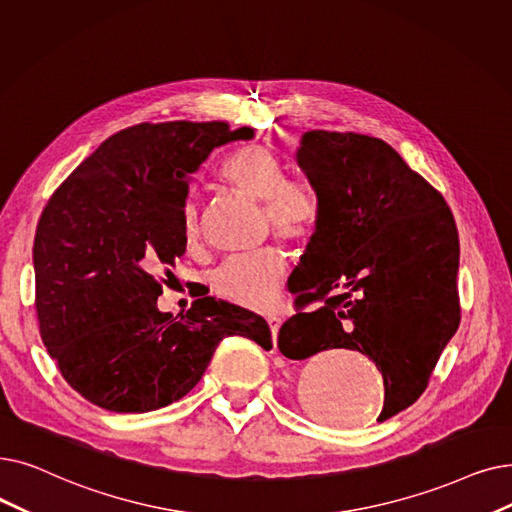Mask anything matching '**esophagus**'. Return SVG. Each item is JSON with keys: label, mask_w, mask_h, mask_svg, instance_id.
<instances>
[{"label": "esophagus", "mask_w": 512, "mask_h": 512, "mask_svg": "<svg viewBox=\"0 0 512 512\" xmlns=\"http://www.w3.org/2000/svg\"><path fill=\"white\" fill-rule=\"evenodd\" d=\"M268 324H270V330H272V337H274V341H276L278 328H280V318H278V316H268Z\"/></svg>", "instance_id": "1"}]
</instances>
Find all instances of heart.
<instances>
[{
    "label": "heart",
    "instance_id": "b5f03b06",
    "mask_svg": "<svg viewBox=\"0 0 512 512\" xmlns=\"http://www.w3.org/2000/svg\"><path fill=\"white\" fill-rule=\"evenodd\" d=\"M226 182L240 194L263 203L265 228L288 242L305 244L316 236L322 219L318 194L301 180H288L284 163L265 146H251L228 163ZM182 240L188 249L201 242V209L194 201L182 211ZM288 274V255L272 244L253 255L221 261L209 276L211 291L244 309H270Z\"/></svg>",
    "mask_w": 512,
    "mask_h": 512
}]
</instances>
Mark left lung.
<instances>
[{
	"label": "left lung",
	"instance_id": "1",
	"mask_svg": "<svg viewBox=\"0 0 512 512\" xmlns=\"http://www.w3.org/2000/svg\"><path fill=\"white\" fill-rule=\"evenodd\" d=\"M299 167L322 207L303 274L288 282L297 314L278 349L305 360L326 349L368 355L383 372L379 422L427 389L460 324L458 230L443 196L383 140L307 131ZM314 302L316 310L306 311Z\"/></svg>",
	"mask_w": 512,
	"mask_h": 512
}]
</instances>
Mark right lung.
<instances>
[{
  "mask_svg": "<svg viewBox=\"0 0 512 512\" xmlns=\"http://www.w3.org/2000/svg\"><path fill=\"white\" fill-rule=\"evenodd\" d=\"M253 138L228 123H140L104 140L56 188L33 244L39 335L62 379L110 412L165 408L201 381L221 339L272 347L268 322L203 297L182 318L157 299L186 251L188 180Z\"/></svg>",
  "mask_w": 512,
  "mask_h": 512,
  "instance_id": "obj_1",
  "label": "right lung"
}]
</instances>
